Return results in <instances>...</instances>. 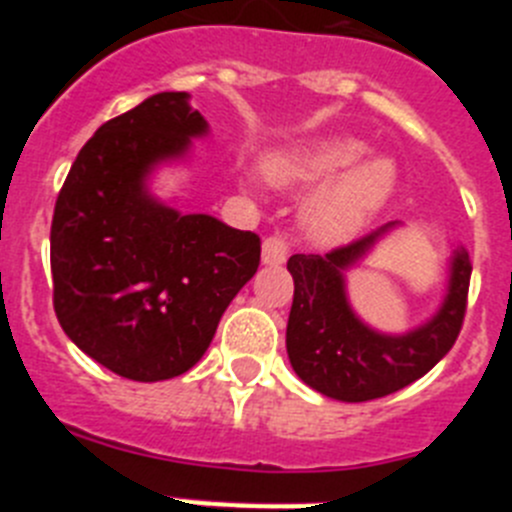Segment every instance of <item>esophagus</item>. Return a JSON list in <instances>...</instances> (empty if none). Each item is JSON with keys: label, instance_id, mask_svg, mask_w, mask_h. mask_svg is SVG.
I'll use <instances>...</instances> for the list:
<instances>
[{"label": "esophagus", "instance_id": "esophagus-1", "mask_svg": "<svg viewBox=\"0 0 512 512\" xmlns=\"http://www.w3.org/2000/svg\"><path fill=\"white\" fill-rule=\"evenodd\" d=\"M289 256V241L284 238V235H269L264 241V246H261V261H264L266 266H277V264H284Z\"/></svg>", "mask_w": 512, "mask_h": 512}]
</instances>
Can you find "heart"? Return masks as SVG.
I'll list each match as a JSON object with an SVG mask.
<instances>
[{"mask_svg":"<svg viewBox=\"0 0 512 512\" xmlns=\"http://www.w3.org/2000/svg\"><path fill=\"white\" fill-rule=\"evenodd\" d=\"M364 153L366 143L356 138H323L269 156L266 174L277 184L330 179L307 205V225L325 243L348 241L390 205L400 187V171L392 158L374 156L361 161Z\"/></svg>","mask_w":512,"mask_h":512,"instance_id":"b5f03b06","label":"heart"}]
</instances>
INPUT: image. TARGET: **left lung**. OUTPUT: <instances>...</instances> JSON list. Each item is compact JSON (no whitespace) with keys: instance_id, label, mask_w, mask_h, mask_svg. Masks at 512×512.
Here are the masks:
<instances>
[{"instance_id":"obj_1","label":"left lung","mask_w":512,"mask_h":512,"mask_svg":"<svg viewBox=\"0 0 512 512\" xmlns=\"http://www.w3.org/2000/svg\"><path fill=\"white\" fill-rule=\"evenodd\" d=\"M382 225L325 256L295 253L287 269L295 279V300L287 323V354L297 377L320 395L341 402H366L392 395L428 374L459 338L467 312L472 264L464 248L451 261L449 292L441 310L420 328L387 336L356 318L346 297L343 271L351 269L384 233Z\"/></svg>"}]
</instances>
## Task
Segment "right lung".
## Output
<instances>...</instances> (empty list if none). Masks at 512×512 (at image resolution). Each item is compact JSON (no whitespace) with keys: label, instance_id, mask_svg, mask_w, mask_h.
<instances>
[{"label":"right lung","instance_id":"right-lung-1","mask_svg":"<svg viewBox=\"0 0 512 512\" xmlns=\"http://www.w3.org/2000/svg\"><path fill=\"white\" fill-rule=\"evenodd\" d=\"M205 133L187 92L153 94L104 122L58 192L56 318L84 354L133 382L189 372L259 269V235L184 215L148 192V174Z\"/></svg>","mask_w":512,"mask_h":512}]
</instances>
